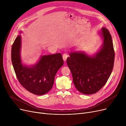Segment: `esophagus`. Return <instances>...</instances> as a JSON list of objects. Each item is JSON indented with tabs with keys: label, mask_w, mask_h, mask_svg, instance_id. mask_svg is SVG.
<instances>
[{
	"label": "esophagus",
	"mask_w": 126,
	"mask_h": 126,
	"mask_svg": "<svg viewBox=\"0 0 126 126\" xmlns=\"http://www.w3.org/2000/svg\"><path fill=\"white\" fill-rule=\"evenodd\" d=\"M68 55H67V54H64L63 55V60L65 62L66 61V60H67V58H68Z\"/></svg>",
	"instance_id": "1"
}]
</instances>
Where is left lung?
<instances>
[{
  "mask_svg": "<svg viewBox=\"0 0 126 126\" xmlns=\"http://www.w3.org/2000/svg\"><path fill=\"white\" fill-rule=\"evenodd\" d=\"M98 34L103 42L96 54L90 56L83 51L71 52L66 61L76 88L84 94H94L100 90L113 68L115 54L111 36L105 28Z\"/></svg>",
  "mask_w": 126,
  "mask_h": 126,
  "instance_id": "left-lung-1",
  "label": "left lung"
}]
</instances>
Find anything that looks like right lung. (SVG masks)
<instances>
[{
    "instance_id": "1",
    "label": "right lung",
    "mask_w": 126,
    "mask_h": 126,
    "mask_svg": "<svg viewBox=\"0 0 126 126\" xmlns=\"http://www.w3.org/2000/svg\"><path fill=\"white\" fill-rule=\"evenodd\" d=\"M21 49V38L18 35L12 45L11 58L19 82L34 94L41 95L47 93L53 86L57 72L63 65L61 54L41 56L37 63L28 66L22 63Z\"/></svg>"
}]
</instances>
